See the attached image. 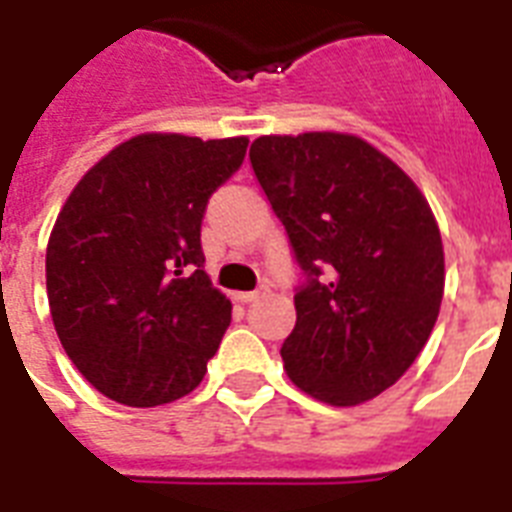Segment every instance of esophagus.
Returning a JSON list of instances; mask_svg holds the SVG:
<instances>
[{
	"instance_id": "34e87169",
	"label": "esophagus",
	"mask_w": 512,
	"mask_h": 512,
	"mask_svg": "<svg viewBox=\"0 0 512 512\" xmlns=\"http://www.w3.org/2000/svg\"><path fill=\"white\" fill-rule=\"evenodd\" d=\"M265 295V289H255V292H236V300H239V303H255L257 297H263Z\"/></svg>"
}]
</instances>
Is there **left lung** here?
<instances>
[{"label":"left lung","mask_w":512,"mask_h":512,"mask_svg":"<svg viewBox=\"0 0 512 512\" xmlns=\"http://www.w3.org/2000/svg\"><path fill=\"white\" fill-rule=\"evenodd\" d=\"M249 162L305 276L281 345L289 380L332 406L380 396L420 356L444 297L428 201L356 135H265Z\"/></svg>","instance_id":"8db88e82"}]
</instances>
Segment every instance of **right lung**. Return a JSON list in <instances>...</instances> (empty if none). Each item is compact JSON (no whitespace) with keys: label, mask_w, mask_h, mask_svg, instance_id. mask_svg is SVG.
<instances>
[{"label":"right lung","mask_w":512,"mask_h":512,"mask_svg":"<svg viewBox=\"0 0 512 512\" xmlns=\"http://www.w3.org/2000/svg\"><path fill=\"white\" fill-rule=\"evenodd\" d=\"M247 143L138 135L103 156L60 209L47 244L52 324L111 401L170 404L207 372L231 300L204 273L201 217Z\"/></svg>","instance_id":"right-lung-1"}]
</instances>
